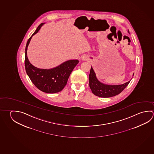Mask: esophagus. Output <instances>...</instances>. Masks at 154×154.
<instances>
[{
    "mask_svg": "<svg viewBox=\"0 0 154 154\" xmlns=\"http://www.w3.org/2000/svg\"><path fill=\"white\" fill-rule=\"evenodd\" d=\"M82 60H85V58H84V57H83V58H82Z\"/></svg>",
    "mask_w": 154,
    "mask_h": 154,
    "instance_id": "obj_1",
    "label": "esophagus"
}]
</instances>
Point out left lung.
<instances>
[{"label":"left lung","mask_w":154,"mask_h":154,"mask_svg":"<svg viewBox=\"0 0 154 154\" xmlns=\"http://www.w3.org/2000/svg\"><path fill=\"white\" fill-rule=\"evenodd\" d=\"M128 32L129 30H128ZM134 76V74H133ZM130 81L120 85H108L100 82L97 79L93 68L91 67L89 74V86L92 93L98 97H113L120 94L129 84Z\"/></svg>","instance_id":"left-lung-1"}]
</instances>
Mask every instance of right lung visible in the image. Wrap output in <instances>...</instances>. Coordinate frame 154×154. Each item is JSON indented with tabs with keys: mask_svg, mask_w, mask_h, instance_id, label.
<instances>
[{
	"mask_svg": "<svg viewBox=\"0 0 154 154\" xmlns=\"http://www.w3.org/2000/svg\"><path fill=\"white\" fill-rule=\"evenodd\" d=\"M44 24V23H42L38 26L27 41L25 48V67L31 81L39 90L48 94H54L64 89L71 72L78 64L79 60H69L55 68L49 69H39L30 63L27 58V47L33 35L38 32Z\"/></svg>",
	"mask_w": 154,
	"mask_h": 154,
	"instance_id": "add662e5",
	"label": "right lung"
}]
</instances>
